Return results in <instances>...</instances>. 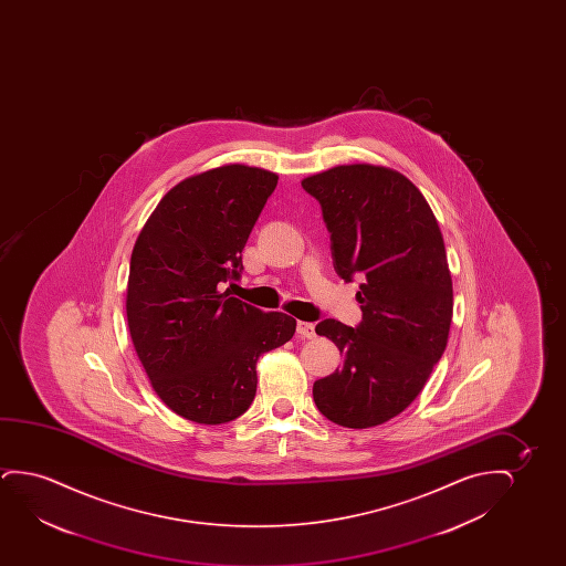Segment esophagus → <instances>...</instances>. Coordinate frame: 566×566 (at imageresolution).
Instances as JSON below:
<instances>
[{
    "label": "esophagus",
    "mask_w": 566,
    "mask_h": 566,
    "mask_svg": "<svg viewBox=\"0 0 566 566\" xmlns=\"http://www.w3.org/2000/svg\"><path fill=\"white\" fill-rule=\"evenodd\" d=\"M297 334L302 338H315V325L305 323V321H297Z\"/></svg>",
    "instance_id": "esophagus-1"
}]
</instances>
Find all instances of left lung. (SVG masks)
I'll use <instances>...</instances> for the list:
<instances>
[{
  "label": "left lung",
  "instance_id": "1",
  "mask_svg": "<svg viewBox=\"0 0 566 566\" xmlns=\"http://www.w3.org/2000/svg\"><path fill=\"white\" fill-rule=\"evenodd\" d=\"M323 209L334 271L359 279L361 323L325 318L344 365L315 380L313 400L333 423L380 426L426 387L449 342L452 279L441 228L418 187L400 171L348 164L302 181Z\"/></svg>",
  "mask_w": 566,
  "mask_h": 566
}]
</instances>
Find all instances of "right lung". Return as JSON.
<instances>
[{"instance_id": "right-lung-1", "label": "right lung", "mask_w": 566, "mask_h": 566, "mask_svg": "<svg viewBox=\"0 0 566 566\" xmlns=\"http://www.w3.org/2000/svg\"><path fill=\"white\" fill-rule=\"evenodd\" d=\"M279 184L274 171L226 164L179 181L135 241L127 325L150 385L181 418L218 426L256 392V361L286 344L295 318L222 292Z\"/></svg>"}]
</instances>
